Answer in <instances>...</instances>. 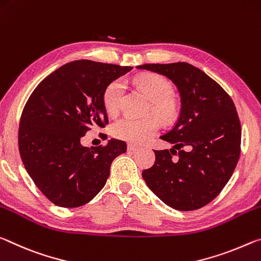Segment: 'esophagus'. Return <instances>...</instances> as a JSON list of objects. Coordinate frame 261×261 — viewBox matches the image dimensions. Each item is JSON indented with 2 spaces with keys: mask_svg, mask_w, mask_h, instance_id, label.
Wrapping results in <instances>:
<instances>
[{
  "mask_svg": "<svg viewBox=\"0 0 261 261\" xmlns=\"http://www.w3.org/2000/svg\"><path fill=\"white\" fill-rule=\"evenodd\" d=\"M127 149H128V151H130V152H135V151H138V150H139V147H138V146H134V144H128Z\"/></svg>",
  "mask_w": 261,
  "mask_h": 261,
  "instance_id": "esophagus-1",
  "label": "esophagus"
}]
</instances>
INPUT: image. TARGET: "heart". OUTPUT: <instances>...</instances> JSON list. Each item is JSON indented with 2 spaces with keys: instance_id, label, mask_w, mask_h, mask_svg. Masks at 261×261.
Here are the masks:
<instances>
[{
  "instance_id": "1",
  "label": "heart",
  "mask_w": 261,
  "mask_h": 261,
  "mask_svg": "<svg viewBox=\"0 0 261 261\" xmlns=\"http://www.w3.org/2000/svg\"><path fill=\"white\" fill-rule=\"evenodd\" d=\"M134 84L149 99L153 101V110L166 117L171 112L170 105L165 101L171 96L173 89L168 80L156 74H142L134 79ZM123 85L120 81H113L106 87L102 93V102L109 114H115L119 110V102L122 95ZM160 128V121L156 117L130 118L123 117L113 123L115 138L132 143H143L151 139Z\"/></svg>"
}]
</instances>
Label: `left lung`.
<instances>
[{"mask_svg":"<svg viewBox=\"0 0 261 261\" xmlns=\"http://www.w3.org/2000/svg\"><path fill=\"white\" fill-rule=\"evenodd\" d=\"M176 85L180 113L161 139L171 149L153 150L155 163L142 177L153 193L177 211H194L214 200L231 178L241 153L242 128L231 98L221 85L187 62L147 63Z\"/></svg>","mask_w":261,"mask_h":261,"instance_id":"1","label":"left lung"}]
</instances>
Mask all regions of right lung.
<instances>
[{
  "label": "right lung",
  "instance_id": "obj_1",
  "mask_svg": "<svg viewBox=\"0 0 261 261\" xmlns=\"http://www.w3.org/2000/svg\"><path fill=\"white\" fill-rule=\"evenodd\" d=\"M133 68L77 60L47 76L24 106L18 148L30 177L50 202L83 206L105 186L115 157L126 152L123 141L105 147L81 143L87 132L109 122L102 93Z\"/></svg>",
  "mask_w": 261,
  "mask_h": 261
}]
</instances>
